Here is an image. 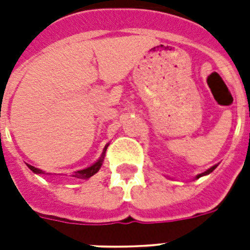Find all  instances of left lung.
I'll return each instance as SVG.
<instances>
[{
    "mask_svg": "<svg viewBox=\"0 0 250 250\" xmlns=\"http://www.w3.org/2000/svg\"><path fill=\"white\" fill-rule=\"evenodd\" d=\"M215 167H217V166H213V167H210L209 170H206L205 172H202V174L197 175V179H198V178H201V176H204V175H208V174H210V172H211V171H213L214 168H215Z\"/></svg>",
    "mask_w": 250,
    "mask_h": 250,
    "instance_id": "left-lung-1",
    "label": "left lung"
}]
</instances>
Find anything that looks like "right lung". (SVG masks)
Masks as SVG:
<instances>
[{
	"instance_id": "obj_1",
	"label": "right lung",
	"mask_w": 250,
	"mask_h": 250,
	"mask_svg": "<svg viewBox=\"0 0 250 250\" xmlns=\"http://www.w3.org/2000/svg\"><path fill=\"white\" fill-rule=\"evenodd\" d=\"M104 156H105V154H102L101 158H100V160H98L96 164L92 165L90 167H88V168L76 171L75 174L72 175V176H75V178H79V179H88V178H90V176H93V175L96 174L98 170H100V167H101L102 162H104ZM28 167H29V170H32L35 174H44V171L39 170V168L31 166V165H28Z\"/></svg>"
}]
</instances>
